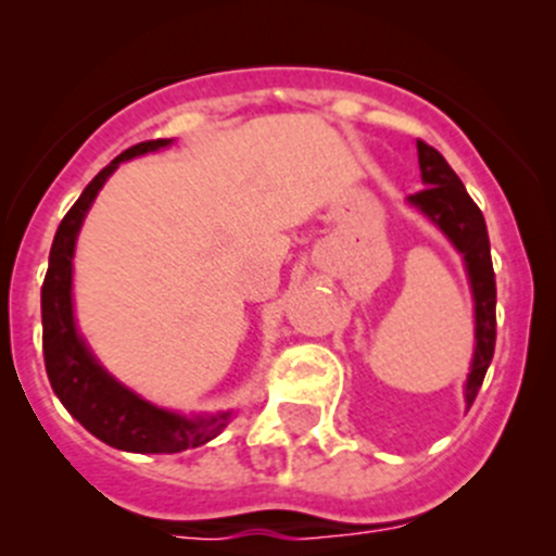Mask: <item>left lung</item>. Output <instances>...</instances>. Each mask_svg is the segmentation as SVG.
<instances>
[{
  "label": "left lung",
  "mask_w": 556,
  "mask_h": 556,
  "mask_svg": "<svg viewBox=\"0 0 556 556\" xmlns=\"http://www.w3.org/2000/svg\"><path fill=\"white\" fill-rule=\"evenodd\" d=\"M417 155H419V172H422V182L428 185L419 193L408 195L419 212L430 217L452 244L463 252L465 266H468L470 288H473L476 301V355L473 366H470L468 384H465V401L470 403L479 395L481 382L486 377L492 355H495V268H492L490 255V237H486V223L476 201L470 199L465 190L463 179L454 174L446 164L444 155L428 142L417 139Z\"/></svg>",
  "instance_id": "obj_1"
}]
</instances>
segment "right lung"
<instances>
[{
  "instance_id": "obj_1",
  "label": "right lung",
  "mask_w": 556,
  "mask_h": 556,
  "mask_svg": "<svg viewBox=\"0 0 556 556\" xmlns=\"http://www.w3.org/2000/svg\"><path fill=\"white\" fill-rule=\"evenodd\" d=\"M169 142L172 139H148V142L134 144V148L123 150L115 161H110L88 182V188L72 204V210L66 212L59 231H55L48 274H45L42 282V355L50 387L66 406V412L88 433H93L99 441L115 446V450L139 454L195 450V446L215 439L231 417V414H215V417L188 419L134 395L93 361L88 346L77 336L75 314H72V255H75V239L88 206L93 204L106 177L123 161L166 148Z\"/></svg>"
}]
</instances>
